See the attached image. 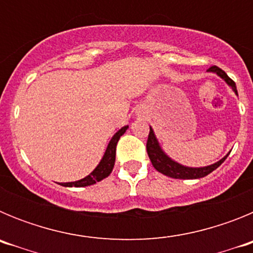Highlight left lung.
Listing matches in <instances>:
<instances>
[{
    "label": "left lung",
    "instance_id": "8db88e82",
    "mask_svg": "<svg viewBox=\"0 0 253 253\" xmlns=\"http://www.w3.org/2000/svg\"><path fill=\"white\" fill-rule=\"evenodd\" d=\"M210 72H215L216 75L220 76V77L227 82L229 86L233 88L234 92L237 93V87L234 81L232 78L228 77L227 73L220 69L219 67L213 66L209 68ZM147 153L149 156V160H151L152 165L158 172L163 173V175L169 176L172 178H180V180H190V178H200L204 177V176L209 175L210 172H213L214 169H218L220 165L225 161V158L228 157V154L224 158L219 161V162L214 163V165H210L208 167H200V169H191V167H185L181 166L178 163H176L175 161H172L171 158H169L166 154L163 153L161 147L158 146V142L154 137V133L152 130V128H149V134H148V140H147Z\"/></svg>",
    "mask_w": 253,
    "mask_h": 253
}]
</instances>
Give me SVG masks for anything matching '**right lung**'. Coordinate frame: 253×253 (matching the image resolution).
<instances>
[{
  "label": "right lung",
  "instance_id": "right-lung-1",
  "mask_svg": "<svg viewBox=\"0 0 253 253\" xmlns=\"http://www.w3.org/2000/svg\"><path fill=\"white\" fill-rule=\"evenodd\" d=\"M126 129H128V126H124V128L120 129V130L114 135L113 139H111L110 143H109V146H107L106 152H105L104 154V158H102L101 162L99 163V166L93 169L91 175L82 178V180L75 181V182H66V184H62V186H75V187L90 186V185L96 184V182L104 180L105 177H107V176L110 175L111 171H113L114 169V163H115L116 144H118V140L120 139V137L125 133Z\"/></svg>",
  "mask_w": 253,
  "mask_h": 253
}]
</instances>
